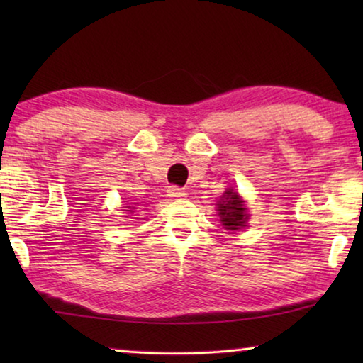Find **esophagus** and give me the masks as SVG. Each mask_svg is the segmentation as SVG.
<instances>
[{
  "label": "esophagus",
  "mask_w": 363,
  "mask_h": 363,
  "mask_svg": "<svg viewBox=\"0 0 363 363\" xmlns=\"http://www.w3.org/2000/svg\"><path fill=\"white\" fill-rule=\"evenodd\" d=\"M168 194H169V196H174V199H177V196H186V192H184V189L177 187V186H169Z\"/></svg>",
  "instance_id": "34e87169"
}]
</instances>
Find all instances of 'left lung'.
Segmentation results:
<instances>
[{"instance_id":"left-lung-1","label":"left lung","mask_w":363,"mask_h":363,"mask_svg":"<svg viewBox=\"0 0 363 363\" xmlns=\"http://www.w3.org/2000/svg\"><path fill=\"white\" fill-rule=\"evenodd\" d=\"M218 205L220 223L225 225L227 230H237L247 224V208L237 192L225 190L223 200Z\"/></svg>"}]
</instances>
